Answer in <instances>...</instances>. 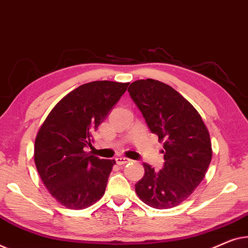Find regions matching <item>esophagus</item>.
I'll return each instance as SVG.
<instances>
[{
    "instance_id": "obj_1",
    "label": "esophagus",
    "mask_w": 248,
    "mask_h": 248,
    "mask_svg": "<svg viewBox=\"0 0 248 248\" xmlns=\"http://www.w3.org/2000/svg\"><path fill=\"white\" fill-rule=\"evenodd\" d=\"M116 162H117L118 165H124V164L130 163L131 160L129 159V158H125V157H117L116 158Z\"/></svg>"
}]
</instances>
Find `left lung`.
<instances>
[{"label":"left lung","mask_w":248,"mask_h":248,"mask_svg":"<svg viewBox=\"0 0 248 248\" xmlns=\"http://www.w3.org/2000/svg\"><path fill=\"white\" fill-rule=\"evenodd\" d=\"M128 92L149 130L163 141L165 160L159 172L144 163L145 174L135 184L136 193L152 208L176 207L197 189L211 162L208 129L192 104L165 83L138 79Z\"/></svg>","instance_id":"obj_1"}]
</instances>
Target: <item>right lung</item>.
Segmentation results:
<instances>
[{
  "label": "right lung",
  "instance_id": "add662e5",
  "mask_svg": "<svg viewBox=\"0 0 248 248\" xmlns=\"http://www.w3.org/2000/svg\"><path fill=\"white\" fill-rule=\"evenodd\" d=\"M129 83L94 81L62 97L41 124L34 141V163L50 194L68 209L81 210L100 200L114 159L84 151Z\"/></svg>",
  "mask_w": 248,
  "mask_h": 248
}]
</instances>
